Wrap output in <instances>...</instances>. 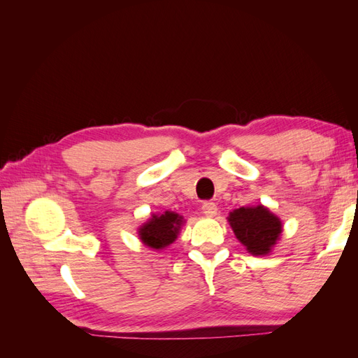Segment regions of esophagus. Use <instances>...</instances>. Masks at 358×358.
<instances>
[{
	"label": "esophagus",
	"mask_w": 358,
	"mask_h": 358,
	"mask_svg": "<svg viewBox=\"0 0 358 358\" xmlns=\"http://www.w3.org/2000/svg\"><path fill=\"white\" fill-rule=\"evenodd\" d=\"M201 209L206 216H215L216 212H218V208H216V204L213 201H204Z\"/></svg>",
	"instance_id": "34e87169"
}]
</instances>
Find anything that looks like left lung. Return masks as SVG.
I'll use <instances>...</instances> for the list:
<instances>
[{
  "instance_id": "8db88e82",
  "label": "left lung",
  "mask_w": 358,
  "mask_h": 358,
  "mask_svg": "<svg viewBox=\"0 0 358 358\" xmlns=\"http://www.w3.org/2000/svg\"><path fill=\"white\" fill-rule=\"evenodd\" d=\"M229 222L237 241L252 255H267L282 233V222L263 204L234 209Z\"/></svg>"
}]
</instances>
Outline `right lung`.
I'll return each instance as SVG.
<instances>
[{
    "instance_id": "add662e5",
    "label": "right lung",
    "mask_w": 358,
    "mask_h": 358,
    "mask_svg": "<svg viewBox=\"0 0 358 358\" xmlns=\"http://www.w3.org/2000/svg\"><path fill=\"white\" fill-rule=\"evenodd\" d=\"M182 224L183 218L175 212L152 215V218L138 229V237L146 246L159 251L178 239Z\"/></svg>"
}]
</instances>
